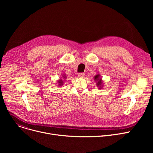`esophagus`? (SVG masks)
<instances>
[{
	"instance_id": "obj_1",
	"label": "esophagus",
	"mask_w": 153,
	"mask_h": 153,
	"mask_svg": "<svg viewBox=\"0 0 153 153\" xmlns=\"http://www.w3.org/2000/svg\"><path fill=\"white\" fill-rule=\"evenodd\" d=\"M85 76V74L83 73V72H81V73L78 74V77H84Z\"/></svg>"
}]
</instances>
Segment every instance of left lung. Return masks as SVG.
Returning <instances> with one entry per match:
<instances>
[{"label":"left lung","mask_w":153,"mask_h":153,"mask_svg":"<svg viewBox=\"0 0 153 153\" xmlns=\"http://www.w3.org/2000/svg\"><path fill=\"white\" fill-rule=\"evenodd\" d=\"M94 79L95 81V82H97L96 83V85L99 87V89H102L103 87V81L102 79L100 78V76L99 74H97L96 76H95L94 77Z\"/></svg>","instance_id":"8db88e82"}]
</instances>
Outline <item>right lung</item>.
Segmentation results:
<instances>
[{
  "label": "right lung",
  "mask_w": 153,
  "mask_h": 153,
  "mask_svg": "<svg viewBox=\"0 0 153 153\" xmlns=\"http://www.w3.org/2000/svg\"><path fill=\"white\" fill-rule=\"evenodd\" d=\"M62 79H59V80H58V86H62L63 85V83L64 82V79H66V76L65 74H62Z\"/></svg>",
  "instance_id": "obj_1"
}]
</instances>
